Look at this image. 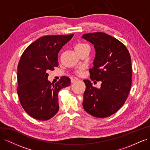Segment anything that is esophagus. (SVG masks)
<instances>
[{"mask_svg": "<svg viewBox=\"0 0 150 150\" xmlns=\"http://www.w3.org/2000/svg\"><path fill=\"white\" fill-rule=\"evenodd\" d=\"M78 80H79V79H77V78L73 77V78L71 79V83H74V82H75L76 81H77Z\"/></svg>", "mask_w": 150, "mask_h": 150, "instance_id": "1", "label": "esophagus"}]
</instances>
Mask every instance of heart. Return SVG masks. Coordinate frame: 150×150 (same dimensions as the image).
<instances>
[{
    "instance_id": "obj_1",
    "label": "heart",
    "mask_w": 150,
    "mask_h": 150,
    "mask_svg": "<svg viewBox=\"0 0 150 150\" xmlns=\"http://www.w3.org/2000/svg\"><path fill=\"white\" fill-rule=\"evenodd\" d=\"M89 47L87 44H82V43H80L79 44L76 45L75 46V49H82L83 47ZM83 71V67H80L79 68V69L77 70L76 71V74L77 75H80L82 74V72Z\"/></svg>"
}]
</instances>
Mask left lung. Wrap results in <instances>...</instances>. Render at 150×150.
<instances>
[{"label": "left lung", "mask_w": 150, "mask_h": 150, "mask_svg": "<svg viewBox=\"0 0 150 150\" xmlns=\"http://www.w3.org/2000/svg\"><path fill=\"white\" fill-rule=\"evenodd\" d=\"M94 45L96 56L90 69L91 80L101 81L99 89L84 80L83 107L92 116L105 118L120 109L128 97L132 83L129 52L120 41L106 33L96 32L82 37Z\"/></svg>", "instance_id": "left-lung-1"}]
</instances>
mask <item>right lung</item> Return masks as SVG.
<instances>
[{
    "label": "right lung",
    "mask_w": 150,
    "mask_h": 150,
    "mask_svg": "<svg viewBox=\"0 0 150 150\" xmlns=\"http://www.w3.org/2000/svg\"><path fill=\"white\" fill-rule=\"evenodd\" d=\"M73 36L42 37L28 45L20 57L18 66L19 99L25 112L37 120H47L54 116L59 110V91L70 85L68 76L51 83L47 71L58 67V53Z\"/></svg>",
    "instance_id": "add662e5"
}]
</instances>
